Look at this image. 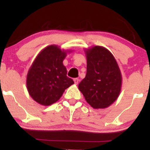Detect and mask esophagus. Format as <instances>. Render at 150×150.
Here are the masks:
<instances>
[{
	"label": "esophagus",
	"mask_w": 150,
	"mask_h": 150,
	"mask_svg": "<svg viewBox=\"0 0 150 150\" xmlns=\"http://www.w3.org/2000/svg\"><path fill=\"white\" fill-rule=\"evenodd\" d=\"M73 81H74V82H75V85H77V84H78V82H79V80L77 78H75L73 80Z\"/></svg>",
	"instance_id": "34e87169"
}]
</instances>
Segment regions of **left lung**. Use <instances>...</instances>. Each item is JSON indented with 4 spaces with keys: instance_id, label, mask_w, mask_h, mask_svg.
Returning a JSON list of instances; mask_svg holds the SVG:
<instances>
[{
    "instance_id": "1",
    "label": "left lung",
    "mask_w": 150,
    "mask_h": 150,
    "mask_svg": "<svg viewBox=\"0 0 150 150\" xmlns=\"http://www.w3.org/2000/svg\"><path fill=\"white\" fill-rule=\"evenodd\" d=\"M87 74L78 89L94 108H106L118 99L122 86L120 70L113 55L101 46L85 49Z\"/></svg>"
}]
</instances>
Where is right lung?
I'll use <instances>...</instances> for the list:
<instances>
[{"label":"right lung","instance_id":"obj_1","mask_svg":"<svg viewBox=\"0 0 150 150\" xmlns=\"http://www.w3.org/2000/svg\"><path fill=\"white\" fill-rule=\"evenodd\" d=\"M72 50L61 49L58 45L46 46L36 57L27 75L29 94L38 104L50 106L59 100L67 88L73 85L67 77L63 61Z\"/></svg>","mask_w":150,"mask_h":150}]
</instances>
